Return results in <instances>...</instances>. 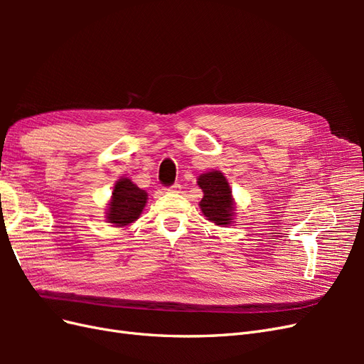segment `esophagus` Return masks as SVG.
Masks as SVG:
<instances>
[{
  "mask_svg": "<svg viewBox=\"0 0 364 364\" xmlns=\"http://www.w3.org/2000/svg\"><path fill=\"white\" fill-rule=\"evenodd\" d=\"M181 190V185L179 183H174L171 186H168V188H164L165 193H178Z\"/></svg>",
  "mask_w": 364,
  "mask_h": 364,
  "instance_id": "esophagus-1",
  "label": "esophagus"
}]
</instances>
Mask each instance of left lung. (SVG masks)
Instances as JSON below:
<instances>
[{"mask_svg":"<svg viewBox=\"0 0 364 364\" xmlns=\"http://www.w3.org/2000/svg\"><path fill=\"white\" fill-rule=\"evenodd\" d=\"M197 185L203 191L200 209L203 215L218 226L230 225L234 220L235 205L232 199V190L223 176L217 170L208 171L199 176Z\"/></svg>","mask_w":364,"mask_h":364,"instance_id":"obj_1","label":"left lung"}]
</instances>
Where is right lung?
Returning a JSON list of instances; mask_svg holds the SVG:
<instances>
[{"instance_id":"right-lung-1","label":"right lung","mask_w":364,"mask_h":364,"mask_svg":"<svg viewBox=\"0 0 364 364\" xmlns=\"http://www.w3.org/2000/svg\"><path fill=\"white\" fill-rule=\"evenodd\" d=\"M147 203V193L127 178H121L115 182L112 199L107 205V223H112L117 228H123L141 215L142 209Z\"/></svg>"}]
</instances>
